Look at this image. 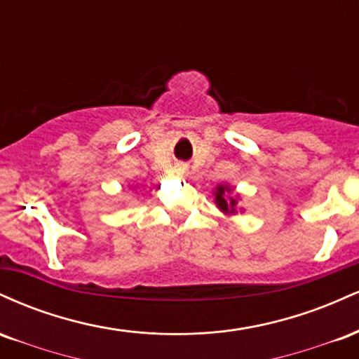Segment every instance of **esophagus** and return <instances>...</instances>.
<instances>
[{"mask_svg":"<svg viewBox=\"0 0 359 359\" xmlns=\"http://www.w3.org/2000/svg\"><path fill=\"white\" fill-rule=\"evenodd\" d=\"M185 170H187V168H185V165H182V163H180V165H177V168H175V174L177 175H184Z\"/></svg>","mask_w":359,"mask_h":359,"instance_id":"obj_1","label":"esophagus"}]
</instances>
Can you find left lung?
Instances as JSON below:
<instances>
[{
    "label": "left lung",
    "instance_id": "left-lung-1",
    "mask_svg": "<svg viewBox=\"0 0 359 359\" xmlns=\"http://www.w3.org/2000/svg\"><path fill=\"white\" fill-rule=\"evenodd\" d=\"M214 203L226 216H234L238 212H245V209L238 205V201H241V194L234 192V187L229 184H217L212 191Z\"/></svg>",
    "mask_w": 359,
    "mask_h": 359
}]
</instances>
